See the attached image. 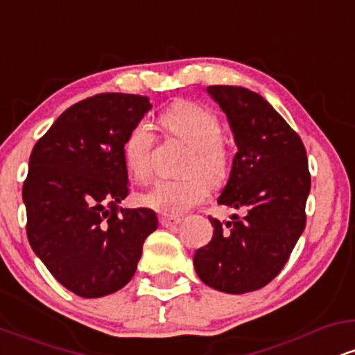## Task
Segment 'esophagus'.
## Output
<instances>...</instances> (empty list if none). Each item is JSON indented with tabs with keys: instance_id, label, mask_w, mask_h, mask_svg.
<instances>
[{
	"instance_id": "34e87169",
	"label": "esophagus",
	"mask_w": 355,
	"mask_h": 355,
	"mask_svg": "<svg viewBox=\"0 0 355 355\" xmlns=\"http://www.w3.org/2000/svg\"><path fill=\"white\" fill-rule=\"evenodd\" d=\"M182 222L180 217H170V215H162L160 223L164 227H175Z\"/></svg>"
}]
</instances>
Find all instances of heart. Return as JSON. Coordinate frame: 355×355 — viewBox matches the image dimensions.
<instances>
[{
	"label": "heart",
	"mask_w": 355,
	"mask_h": 355,
	"mask_svg": "<svg viewBox=\"0 0 355 355\" xmlns=\"http://www.w3.org/2000/svg\"><path fill=\"white\" fill-rule=\"evenodd\" d=\"M170 135L190 146L183 172L177 180H158L138 195V202L162 215H182L200 203L209 193V183H220L229 173V150L220 140L222 125L214 110L189 100L175 101L160 115ZM152 125L146 120L132 126L123 141V160L130 177L145 182L150 177L153 148ZM200 171L202 175L198 173ZM203 176L206 178H202Z\"/></svg>",
	"instance_id": "1"
}]
</instances>
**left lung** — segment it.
Wrapping results in <instances>:
<instances>
[{"label":"left lung","mask_w":355,"mask_h":355,"mask_svg":"<svg viewBox=\"0 0 355 355\" xmlns=\"http://www.w3.org/2000/svg\"><path fill=\"white\" fill-rule=\"evenodd\" d=\"M207 93L225 113L239 148L218 203L247 214L225 223L210 217L214 237L195 252L193 266L215 291L247 294L279 275L305 229L307 153L259 93L230 85H214Z\"/></svg>","instance_id":"1"}]
</instances>
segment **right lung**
<instances>
[{
  "label": "right lung",
  "instance_id": "add662e5",
  "mask_svg": "<svg viewBox=\"0 0 355 355\" xmlns=\"http://www.w3.org/2000/svg\"><path fill=\"white\" fill-rule=\"evenodd\" d=\"M152 110L148 96L101 93L73 105L36 141L23 185L30 245L73 294L96 299L135 275L152 209H120L128 195L123 141Z\"/></svg>",
  "mask_w": 355,
  "mask_h": 355
}]
</instances>
